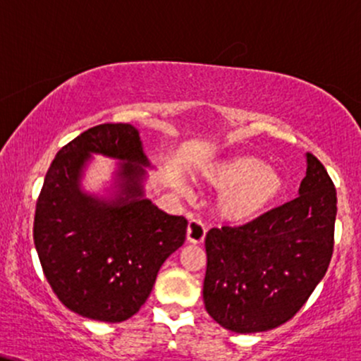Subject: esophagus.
<instances>
[{
	"label": "esophagus",
	"mask_w": 361,
	"mask_h": 361,
	"mask_svg": "<svg viewBox=\"0 0 361 361\" xmlns=\"http://www.w3.org/2000/svg\"><path fill=\"white\" fill-rule=\"evenodd\" d=\"M205 225H203L202 220L198 219H192L188 222V230H186V238H188V242H192V244H200V242H203V238H205Z\"/></svg>",
	"instance_id": "obj_1"
}]
</instances>
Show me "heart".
<instances>
[{"instance_id":"heart-1","label":"heart","mask_w":361,"mask_h":361,"mask_svg":"<svg viewBox=\"0 0 361 361\" xmlns=\"http://www.w3.org/2000/svg\"><path fill=\"white\" fill-rule=\"evenodd\" d=\"M208 180L225 192L220 212L225 219L244 222L266 212L284 190V178L276 168L254 156H237L208 173Z\"/></svg>"}]
</instances>
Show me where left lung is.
<instances>
[{
	"mask_svg": "<svg viewBox=\"0 0 361 361\" xmlns=\"http://www.w3.org/2000/svg\"><path fill=\"white\" fill-rule=\"evenodd\" d=\"M336 190L307 153L299 197L250 222L210 228L203 302L233 333L277 328L305 306L326 274L334 247Z\"/></svg>",
	"mask_w": 361,
	"mask_h": 361,
	"instance_id": "left-lung-1",
	"label": "left lung"
}]
</instances>
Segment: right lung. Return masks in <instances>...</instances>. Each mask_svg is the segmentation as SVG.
I'll use <instances>...</instances> for the list:
<instances>
[{
    "label": "right lung",
    "mask_w": 361,
    "mask_h": 361,
    "mask_svg": "<svg viewBox=\"0 0 361 361\" xmlns=\"http://www.w3.org/2000/svg\"><path fill=\"white\" fill-rule=\"evenodd\" d=\"M89 152L123 159L126 199L97 202L80 192ZM147 159L136 128L99 124L56 153L38 195L33 240L60 302L84 318L121 323L146 302L159 267L183 245L188 220L141 198Z\"/></svg>",
    "instance_id": "obj_1"
}]
</instances>
